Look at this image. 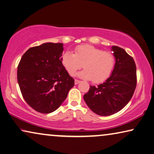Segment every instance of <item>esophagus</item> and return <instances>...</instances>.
<instances>
[{
	"instance_id": "1",
	"label": "esophagus",
	"mask_w": 154,
	"mask_h": 154,
	"mask_svg": "<svg viewBox=\"0 0 154 154\" xmlns=\"http://www.w3.org/2000/svg\"><path fill=\"white\" fill-rule=\"evenodd\" d=\"M80 82V81L79 80H77V79H75V85H77V84H78Z\"/></svg>"
}]
</instances>
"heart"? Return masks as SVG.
Returning a JSON list of instances; mask_svg holds the SVG:
<instances>
[{
    "instance_id": "heart-1",
    "label": "heart",
    "mask_w": 154,
    "mask_h": 154,
    "mask_svg": "<svg viewBox=\"0 0 154 154\" xmlns=\"http://www.w3.org/2000/svg\"><path fill=\"white\" fill-rule=\"evenodd\" d=\"M61 61L70 76H74L83 65L84 70L78 76L100 84L110 77L116 63V57L111 51H104L91 45H81L75 48V54L66 52Z\"/></svg>"
}]
</instances>
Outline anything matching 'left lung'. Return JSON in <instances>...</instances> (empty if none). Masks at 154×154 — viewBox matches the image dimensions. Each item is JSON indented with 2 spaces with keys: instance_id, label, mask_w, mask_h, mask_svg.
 Instances as JSON below:
<instances>
[{
  "instance_id": "1",
  "label": "left lung",
  "mask_w": 154,
  "mask_h": 154,
  "mask_svg": "<svg viewBox=\"0 0 154 154\" xmlns=\"http://www.w3.org/2000/svg\"><path fill=\"white\" fill-rule=\"evenodd\" d=\"M116 64L106 81L92 86L84 95L85 102L94 113L102 116L118 113L134 95L137 84L136 66L131 56L118 46H113Z\"/></svg>"
}]
</instances>
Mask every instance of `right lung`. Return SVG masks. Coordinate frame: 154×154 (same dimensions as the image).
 Masks as SVG:
<instances>
[{
    "instance_id": "right-lung-1",
    "label": "right lung",
    "mask_w": 154,
    "mask_h": 154,
    "mask_svg": "<svg viewBox=\"0 0 154 154\" xmlns=\"http://www.w3.org/2000/svg\"><path fill=\"white\" fill-rule=\"evenodd\" d=\"M63 43H45L30 48L18 65L17 80L23 97L36 111L50 113L61 106L75 80L61 61Z\"/></svg>"
}]
</instances>
